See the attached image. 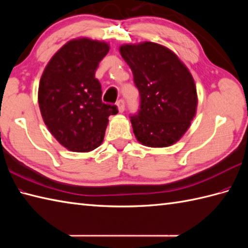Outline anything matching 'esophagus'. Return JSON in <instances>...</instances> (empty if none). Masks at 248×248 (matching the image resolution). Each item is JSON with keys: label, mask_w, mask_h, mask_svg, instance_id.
Returning a JSON list of instances; mask_svg holds the SVG:
<instances>
[{"label": "esophagus", "mask_w": 248, "mask_h": 248, "mask_svg": "<svg viewBox=\"0 0 248 248\" xmlns=\"http://www.w3.org/2000/svg\"><path fill=\"white\" fill-rule=\"evenodd\" d=\"M117 107H118V110L120 113H123L124 110V101L123 99H119L117 102Z\"/></svg>", "instance_id": "obj_1"}]
</instances>
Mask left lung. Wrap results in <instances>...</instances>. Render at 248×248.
<instances>
[{
  "mask_svg": "<svg viewBox=\"0 0 248 248\" xmlns=\"http://www.w3.org/2000/svg\"><path fill=\"white\" fill-rule=\"evenodd\" d=\"M140 96L131 116L136 140L145 146L168 147L181 139L197 108V92L186 66L166 46L145 41L119 48Z\"/></svg>",
  "mask_w": 248,
  "mask_h": 248,
  "instance_id": "8db88e82",
  "label": "left lung"
}]
</instances>
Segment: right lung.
Segmentation results:
<instances>
[{"label":"right lung","instance_id":"1","mask_svg":"<svg viewBox=\"0 0 248 248\" xmlns=\"http://www.w3.org/2000/svg\"><path fill=\"white\" fill-rule=\"evenodd\" d=\"M108 50L104 41L70 40L53 55L41 76V116L51 134L71 151L96 149L103 141L108 116L118 113L116 105L102 102L101 85L94 78Z\"/></svg>","mask_w":248,"mask_h":248}]
</instances>
